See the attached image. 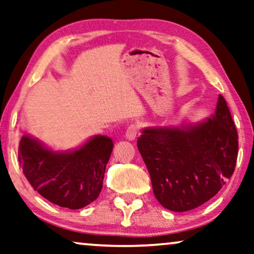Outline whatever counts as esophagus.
Instances as JSON below:
<instances>
[{"label": "esophagus", "instance_id": "esophagus-1", "mask_svg": "<svg viewBox=\"0 0 254 254\" xmlns=\"http://www.w3.org/2000/svg\"><path fill=\"white\" fill-rule=\"evenodd\" d=\"M139 133V127L135 126V124H131L130 127H127V131H126V137L128 140H133L135 139Z\"/></svg>", "mask_w": 254, "mask_h": 254}]
</instances>
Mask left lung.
I'll use <instances>...</instances> for the list:
<instances>
[{
  "mask_svg": "<svg viewBox=\"0 0 254 254\" xmlns=\"http://www.w3.org/2000/svg\"><path fill=\"white\" fill-rule=\"evenodd\" d=\"M162 206L196 209L211 199L235 171L238 135L225 98L215 114L195 127H148L137 141Z\"/></svg>",
  "mask_w": 254,
  "mask_h": 254,
  "instance_id": "obj_1",
  "label": "left lung"
}]
</instances>
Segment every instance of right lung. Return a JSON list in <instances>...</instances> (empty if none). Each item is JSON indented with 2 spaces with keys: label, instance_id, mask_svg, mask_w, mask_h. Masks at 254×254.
<instances>
[{
  "label": "right lung",
  "instance_id": "obj_1",
  "mask_svg": "<svg viewBox=\"0 0 254 254\" xmlns=\"http://www.w3.org/2000/svg\"><path fill=\"white\" fill-rule=\"evenodd\" d=\"M113 141L105 135L90 139L70 153H54L24 135L18 160L34 190L49 202L70 210L82 209L98 198Z\"/></svg>",
  "mask_w": 254,
  "mask_h": 254
}]
</instances>
